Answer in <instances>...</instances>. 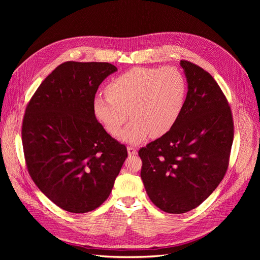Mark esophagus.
<instances>
[{"instance_id": "obj_1", "label": "esophagus", "mask_w": 260, "mask_h": 260, "mask_svg": "<svg viewBox=\"0 0 260 260\" xmlns=\"http://www.w3.org/2000/svg\"><path fill=\"white\" fill-rule=\"evenodd\" d=\"M127 152H128V155H134V154H137V149L134 146H127Z\"/></svg>"}]
</instances>
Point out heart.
I'll return each mask as SVG.
<instances>
[{
  "label": "heart",
  "mask_w": 260,
  "mask_h": 260,
  "mask_svg": "<svg viewBox=\"0 0 260 260\" xmlns=\"http://www.w3.org/2000/svg\"><path fill=\"white\" fill-rule=\"evenodd\" d=\"M186 95L183 74L173 66L136 67L109 83L107 95L93 100V113L105 129L117 136L128 119L132 122L120 134L124 142L138 144L148 135L160 137L177 122Z\"/></svg>",
  "instance_id": "b5f03b06"
}]
</instances>
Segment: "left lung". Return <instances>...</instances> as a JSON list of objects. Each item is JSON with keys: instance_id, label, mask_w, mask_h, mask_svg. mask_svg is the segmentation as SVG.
I'll return each instance as SVG.
<instances>
[{"instance_id": "8db88e82", "label": "left lung", "mask_w": 260, "mask_h": 260, "mask_svg": "<svg viewBox=\"0 0 260 260\" xmlns=\"http://www.w3.org/2000/svg\"><path fill=\"white\" fill-rule=\"evenodd\" d=\"M180 64L188 83L182 112L171 131L139 150L148 197L172 214L199 207L216 189L234 141L232 110L215 79L193 62Z\"/></svg>"}]
</instances>
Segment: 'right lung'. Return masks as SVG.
<instances>
[{
    "mask_svg": "<svg viewBox=\"0 0 260 260\" xmlns=\"http://www.w3.org/2000/svg\"><path fill=\"white\" fill-rule=\"evenodd\" d=\"M117 68L109 62L66 61L29 100L21 139L28 174L56 206L71 213L99 208L112 191L126 147L96 120L93 100Z\"/></svg>",
    "mask_w": 260,
    "mask_h": 260,
    "instance_id": "add662e5",
    "label": "right lung"
}]
</instances>
